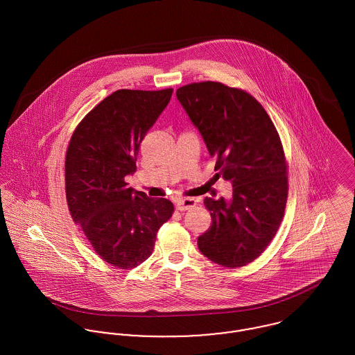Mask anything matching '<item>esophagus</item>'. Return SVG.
Returning <instances> with one entry per match:
<instances>
[{
  "instance_id": "esophagus-1",
  "label": "esophagus",
  "mask_w": 355,
  "mask_h": 355,
  "mask_svg": "<svg viewBox=\"0 0 355 355\" xmlns=\"http://www.w3.org/2000/svg\"><path fill=\"white\" fill-rule=\"evenodd\" d=\"M194 206H196V200L193 198H180L176 201V209L179 211H186Z\"/></svg>"
}]
</instances>
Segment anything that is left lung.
Listing matches in <instances>:
<instances>
[{"mask_svg": "<svg viewBox=\"0 0 355 355\" xmlns=\"http://www.w3.org/2000/svg\"><path fill=\"white\" fill-rule=\"evenodd\" d=\"M176 97L216 158L217 176L232 183V198H205L211 225L198 249L214 263L253 262L276 235L288 194L280 137L262 105L249 93L218 82L186 85Z\"/></svg>", "mask_w": 355, "mask_h": 355, "instance_id": "obj_1", "label": "left lung"}]
</instances>
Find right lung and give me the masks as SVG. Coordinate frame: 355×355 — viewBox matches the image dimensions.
<instances>
[{"label":"right lung","mask_w":355,"mask_h":355,"mask_svg":"<svg viewBox=\"0 0 355 355\" xmlns=\"http://www.w3.org/2000/svg\"><path fill=\"white\" fill-rule=\"evenodd\" d=\"M172 89L117 90L79 123L65 155V194L73 221L96 253L131 269L153 253L157 231L173 205L128 187L146 132L166 107Z\"/></svg>","instance_id":"1"}]
</instances>
